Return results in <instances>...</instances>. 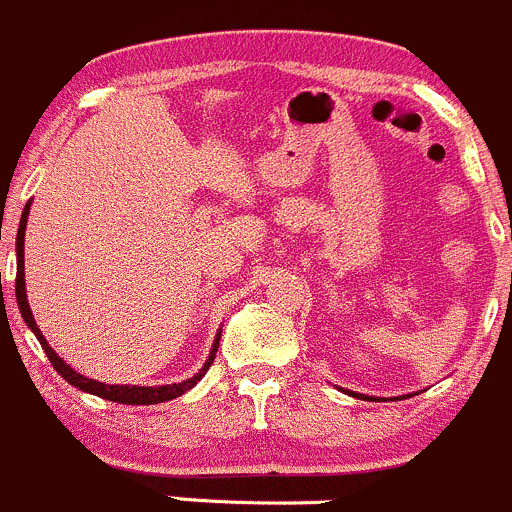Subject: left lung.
<instances>
[{"instance_id": "1", "label": "left lung", "mask_w": 512, "mask_h": 512, "mask_svg": "<svg viewBox=\"0 0 512 512\" xmlns=\"http://www.w3.org/2000/svg\"><path fill=\"white\" fill-rule=\"evenodd\" d=\"M348 396H353V398H363V401H378V398L376 396H361V393H348ZM401 398H411V393H408V396H401ZM401 398H396V401H401ZM391 401H393V398H391Z\"/></svg>"}]
</instances>
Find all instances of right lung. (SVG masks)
I'll return each mask as SVG.
<instances>
[{
	"label": "right lung",
	"mask_w": 512,
	"mask_h": 512,
	"mask_svg": "<svg viewBox=\"0 0 512 512\" xmlns=\"http://www.w3.org/2000/svg\"><path fill=\"white\" fill-rule=\"evenodd\" d=\"M29 206H32V201L24 206L22 219H19V231H17V286H14V293H17L19 313H22L24 323L32 328V333L37 336V341L42 343L44 353H47V358L52 361L54 371H57L59 376L64 378V381L72 383L74 388H79V391L91 393V396H99V398H104V401L124 403V406H154V403L174 401V398H179L181 393L191 391V388H194L196 383H199L201 378L206 376V371H209L211 363H214L216 351H219L221 328H219V333H216L214 343H211V353H209V358H206L204 366L199 368V373H194V376L186 378V381H181V383H169V386H106V383H99V381H94V378L82 376V373H77L72 366H69V363H64L62 358H59V353L54 351L52 346H49L47 338H44L42 331H39L37 321H34L32 308H29V301H27V286H24V231H27Z\"/></svg>",
	"instance_id": "right-lung-1"
}]
</instances>
